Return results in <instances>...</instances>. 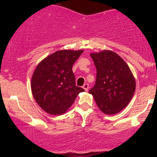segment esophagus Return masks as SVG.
Segmentation results:
<instances>
[{
	"label": "esophagus",
	"instance_id": "obj_1",
	"mask_svg": "<svg viewBox=\"0 0 157 157\" xmlns=\"http://www.w3.org/2000/svg\"><path fill=\"white\" fill-rule=\"evenodd\" d=\"M82 88H83L85 91H87L88 90H89V84H88V83H85L83 85V86H82Z\"/></svg>",
	"mask_w": 157,
	"mask_h": 157
}]
</instances>
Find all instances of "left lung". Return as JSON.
<instances>
[{"mask_svg":"<svg viewBox=\"0 0 157 157\" xmlns=\"http://www.w3.org/2000/svg\"><path fill=\"white\" fill-rule=\"evenodd\" d=\"M97 68L95 85L89 91L102 112L116 114L128 105L136 82L128 64L112 51L90 54Z\"/></svg>","mask_w":157,"mask_h":157,"instance_id":"1","label":"left lung"}]
</instances>
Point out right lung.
<instances>
[{
	"label": "right lung",
	"mask_w": 157,
	"mask_h": 157,
	"mask_svg": "<svg viewBox=\"0 0 157 157\" xmlns=\"http://www.w3.org/2000/svg\"><path fill=\"white\" fill-rule=\"evenodd\" d=\"M83 50H60L41 61L31 81L32 95L40 107L49 114L66 113L77 95L84 91L76 86L72 66Z\"/></svg>",
	"instance_id": "add662e5"
}]
</instances>
